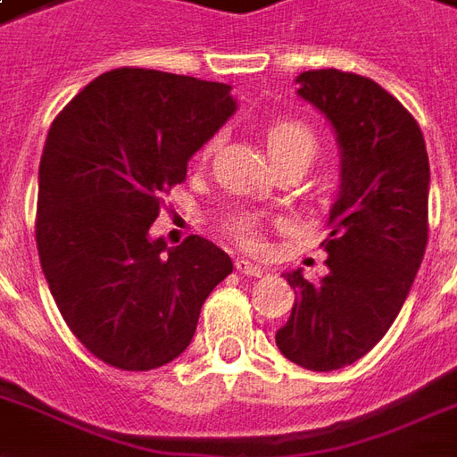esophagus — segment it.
Listing matches in <instances>:
<instances>
[{"instance_id":"34e87169","label":"esophagus","mask_w":457,"mask_h":457,"mask_svg":"<svg viewBox=\"0 0 457 457\" xmlns=\"http://www.w3.org/2000/svg\"><path fill=\"white\" fill-rule=\"evenodd\" d=\"M235 269H237L239 274H245V277H262L264 274V269L259 267V264H252L249 259H237L235 262Z\"/></svg>"}]
</instances>
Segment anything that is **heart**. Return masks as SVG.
Segmentation results:
<instances>
[{"mask_svg":"<svg viewBox=\"0 0 457 457\" xmlns=\"http://www.w3.org/2000/svg\"><path fill=\"white\" fill-rule=\"evenodd\" d=\"M218 139L205 141L200 149V159H208L215 151ZM264 146L271 161L281 159H303L311 161L318 151V137L311 124L294 117H281V120L269 121L264 129ZM225 235L235 239L239 247L247 252H262L264 249V220L254 212H239L225 220Z\"/></svg>","mask_w":457,"mask_h":457,"instance_id":"1","label":"heart"}]
</instances>
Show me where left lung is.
I'll list each match as a JSON object with an SVG mask.
<instances>
[{
  "label": "left lung",
  "instance_id": "8db88e82",
  "mask_svg": "<svg viewBox=\"0 0 457 457\" xmlns=\"http://www.w3.org/2000/svg\"><path fill=\"white\" fill-rule=\"evenodd\" d=\"M296 80L336 129L343 183L320 245L328 274H284L296 303L277 345L298 367L330 372L364 357L399 316L428 242L431 173L419 121L382 85L336 68Z\"/></svg>",
  "mask_w": 457,
  "mask_h": 457
}]
</instances>
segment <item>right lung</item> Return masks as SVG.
Listing matches in <instances>:
<instances>
[{
	"label": "right lung",
	"instance_id": "1",
	"mask_svg": "<svg viewBox=\"0 0 457 457\" xmlns=\"http://www.w3.org/2000/svg\"><path fill=\"white\" fill-rule=\"evenodd\" d=\"M235 112L229 87L114 68L55 117L38 169L36 247L61 316L110 367L146 372L193 340L200 308L232 259L190 235L149 239L163 195Z\"/></svg>",
	"mask_w": 457,
	"mask_h": 457
}]
</instances>
